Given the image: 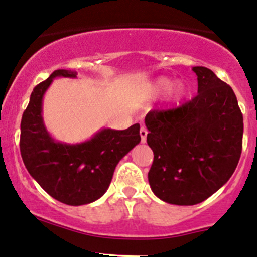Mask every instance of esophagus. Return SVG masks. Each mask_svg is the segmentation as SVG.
Here are the masks:
<instances>
[{
	"instance_id": "1",
	"label": "esophagus",
	"mask_w": 257,
	"mask_h": 257,
	"mask_svg": "<svg viewBox=\"0 0 257 257\" xmlns=\"http://www.w3.org/2000/svg\"><path fill=\"white\" fill-rule=\"evenodd\" d=\"M147 136H148V131L145 126H142L140 128V138H142V143L147 142Z\"/></svg>"
}]
</instances>
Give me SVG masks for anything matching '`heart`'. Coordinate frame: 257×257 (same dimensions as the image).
I'll list each match as a JSON object with an SVG mask.
<instances>
[{
    "instance_id": "b5f03b06",
    "label": "heart",
    "mask_w": 257,
    "mask_h": 257,
    "mask_svg": "<svg viewBox=\"0 0 257 257\" xmlns=\"http://www.w3.org/2000/svg\"><path fill=\"white\" fill-rule=\"evenodd\" d=\"M174 85H175L174 80L170 79V77L167 76H161L155 80V82H154L153 85V90L155 93H160V94L166 93L174 87ZM183 92H185V88H183L182 85H176L174 87V93L176 97H181L183 94Z\"/></svg>"
}]
</instances>
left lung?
<instances>
[{
  "mask_svg": "<svg viewBox=\"0 0 257 257\" xmlns=\"http://www.w3.org/2000/svg\"><path fill=\"white\" fill-rule=\"evenodd\" d=\"M192 70L197 96L145 117L154 153L151 191L177 206L201 203L217 192L235 171L242 149L244 121L233 88L207 67Z\"/></svg>",
  "mask_w": 257,
  "mask_h": 257,
  "instance_id": "obj_1",
  "label": "left lung"
}]
</instances>
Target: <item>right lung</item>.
<instances>
[{
  "label": "right lung",
  "mask_w": 257,
  "mask_h": 257,
  "mask_svg": "<svg viewBox=\"0 0 257 257\" xmlns=\"http://www.w3.org/2000/svg\"><path fill=\"white\" fill-rule=\"evenodd\" d=\"M76 75L71 70H55L37 85L21 120L20 149L27 170L45 192L69 206L101 198L117 164L140 142L139 124L125 131L102 129L80 144H64L50 137L43 123V96L55 77Z\"/></svg>",
  "instance_id": "obj_1"
}]
</instances>
